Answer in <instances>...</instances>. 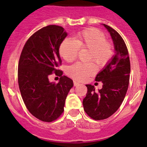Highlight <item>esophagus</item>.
Segmentation results:
<instances>
[{
	"label": "esophagus",
	"instance_id": "obj_1",
	"mask_svg": "<svg viewBox=\"0 0 147 147\" xmlns=\"http://www.w3.org/2000/svg\"><path fill=\"white\" fill-rule=\"evenodd\" d=\"M73 84H74V86H78L79 84H80V83H79V82L77 81H76V80H74Z\"/></svg>",
	"mask_w": 147,
	"mask_h": 147
}]
</instances>
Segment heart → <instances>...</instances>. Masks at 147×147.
<instances>
[{
    "instance_id": "heart-1",
    "label": "heart",
    "mask_w": 147,
    "mask_h": 147,
    "mask_svg": "<svg viewBox=\"0 0 147 147\" xmlns=\"http://www.w3.org/2000/svg\"><path fill=\"white\" fill-rule=\"evenodd\" d=\"M87 49L86 61H94L99 67L105 66L114 54L113 44L107 40L103 32L96 28H88L78 32L73 40L65 38L59 46V54L67 62L76 59L79 49ZM96 66L93 62H77L69 66L67 74L72 78L84 80L96 72Z\"/></svg>"
}]
</instances>
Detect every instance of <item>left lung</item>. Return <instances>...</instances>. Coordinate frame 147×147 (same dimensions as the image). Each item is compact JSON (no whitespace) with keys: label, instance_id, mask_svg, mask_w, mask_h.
<instances>
[{"label":"left lung","instance_id":"8db88e82","mask_svg":"<svg viewBox=\"0 0 147 147\" xmlns=\"http://www.w3.org/2000/svg\"><path fill=\"white\" fill-rule=\"evenodd\" d=\"M104 26L112 36L116 54L95 79L96 82H102V88L96 91L94 86L86 85L84 109L94 120L107 119L117 112L126 94L130 73V58L123 39L114 29L106 24Z\"/></svg>","mask_w":147,"mask_h":147}]
</instances>
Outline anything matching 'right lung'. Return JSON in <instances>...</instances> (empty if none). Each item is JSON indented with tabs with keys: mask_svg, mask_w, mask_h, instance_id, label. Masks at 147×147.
Returning <instances> with one entry per match:
<instances>
[{
	"mask_svg": "<svg viewBox=\"0 0 147 147\" xmlns=\"http://www.w3.org/2000/svg\"><path fill=\"white\" fill-rule=\"evenodd\" d=\"M67 36L63 27L49 25L33 33L24 45L18 65V83L24 104L30 114L45 122H52L64 111L65 101L73 82L57 67L61 65L59 46ZM60 77L51 83L49 75Z\"/></svg>",
	"mask_w": 147,
	"mask_h": 147,
	"instance_id": "1",
	"label": "right lung"
}]
</instances>
